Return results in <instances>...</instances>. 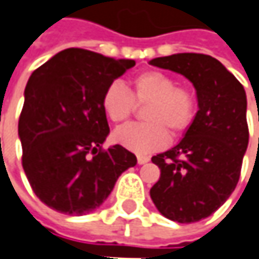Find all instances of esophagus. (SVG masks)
Here are the masks:
<instances>
[{
	"label": "esophagus",
	"instance_id": "1",
	"mask_svg": "<svg viewBox=\"0 0 259 259\" xmlns=\"http://www.w3.org/2000/svg\"><path fill=\"white\" fill-rule=\"evenodd\" d=\"M148 161H150V157H147V155H138V163L139 164H145Z\"/></svg>",
	"mask_w": 259,
	"mask_h": 259
}]
</instances>
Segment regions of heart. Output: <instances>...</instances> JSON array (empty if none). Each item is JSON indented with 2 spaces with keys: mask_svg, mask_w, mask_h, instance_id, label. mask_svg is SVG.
I'll use <instances>...</instances> for the list:
<instances>
[{
  "mask_svg": "<svg viewBox=\"0 0 259 259\" xmlns=\"http://www.w3.org/2000/svg\"><path fill=\"white\" fill-rule=\"evenodd\" d=\"M130 92L121 82L105 89L101 105L108 120L121 123L127 120L138 104L145 108L147 123H132L114 132V141L135 153L161 150L169 142V133L177 138L188 129L196 115V98L191 90L178 87L172 75L150 69L130 81Z\"/></svg>",
  "mask_w": 259,
  "mask_h": 259,
  "instance_id": "b5f03b06",
  "label": "heart"
}]
</instances>
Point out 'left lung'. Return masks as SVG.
<instances>
[{"mask_svg":"<svg viewBox=\"0 0 259 259\" xmlns=\"http://www.w3.org/2000/svg\"><path fill=\"white\" fill-rule=\"evenodd\" d=\"M193 82L199 111L184 138L154 155L160 179L150 190L158 212L181 224L210 217L234 191L249 142L246 93L220 60L178 53L150 60Z\"/></svg>","mask_w":259,"mask_h":259,"instance_id":"1","label":"left lung"}]
</instances>
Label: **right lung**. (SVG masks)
Listing matches in <instances>:
<instances>
[{"instance_id": "obj_1", "label": "right lung", "mask_w": 259, "mask_h": 259, "mask_svg": "<svg viewBox=\"0 0 259 259\" xmlns=\"http://www.w3.org/2000/svg\"><path fill=\"white\" fill-rule=\"evenodd\" d=\"M135 60L66 49L32 72L19 118L22 166L35 196L66 215H85L111 194L136 155L112 145L101 99Z\"/></svg>"}]
</instances>
